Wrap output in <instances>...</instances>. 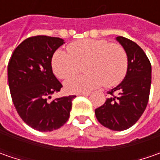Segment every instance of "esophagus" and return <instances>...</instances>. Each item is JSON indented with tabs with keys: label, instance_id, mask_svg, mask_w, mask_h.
Segmentation results:
<instances>
[{
	"label": "esophagus",
	"instance_id": "34e87169",
	"mask_svg": "<svg viewBox=\"0 0 160 160\" xmlns=\"http://www.w3.org/2000/svg\"><path fill=\"white\" fill-rule=\"evenodd\" d=\"M91 94V92H82V93H79L78 95H83V96H89Z\"/></svg>",
	"mask_w": 160,
	"mask_h": 160
}]
</instances>
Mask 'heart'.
<instances>
[{"label": "heart", "mask_w": 160, "mask_h": 160, "mask_svg": "<svg viewBox=\"0 0 160 160\" xmlns=\"http://www.w3.org/2000/svg\"><path fill=\"white\" fill-rule=\"evenodd\" d=\"M67 50L69 54L61 51L53 54L52 67L54 74L64 79L77 73L83 65L84 70L88 72L66 80L65 88L69 92H86L102 84L115 86L126 77L128 58L120 44L110 43L107 40L86 39L72 42Z\"/></svg>", "instance_id": "heart-1"}]
</instances>
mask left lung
<instances>
[{
    "instance_id": "obj_1",
    "label": "left lung",
    "mask_w": 160,
    "mask_h": 160,
    "mask_svg": "<svg viewBox=\"0 0 160 160\" xmlns=\"http://www.w3.org/2000/svg\"><path fill=\"white\" fill-rule=\"evenodd\" d=\"M116 40L125 49L128 68L124 80L108 93L105 103L95 109L102 126L113 131H123L132 126L147 107L151 83V65L142 49L123 36Z\"/></svg>"
}]
</instances>
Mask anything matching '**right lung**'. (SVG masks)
<instances>
[{
	"label": "right lung",
	"instance_id": "1",
	"mask_svg": "<svg viewBox=\"0 0 160 160\" xmlns=\"http://www.w3.org/2000/svg\"><path fill=\"white\" fill-rule=\"evenodd\" d=\"M64 43L58 37H29L16 48L8 64L9 87L17 112L28 126L40 132H51L65 125L76 97L47 101L62 87L53 74L52 58Z\"/></svg>",
	"mask_w": 160,
	"mask_h": 160
}]
</instances>
